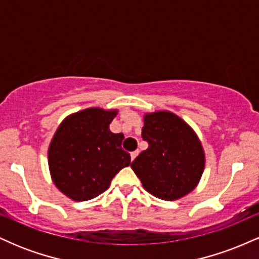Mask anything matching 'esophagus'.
I'll use <instances>...</instances> for the list:
<instances>
[{
	"mask_svg": "<svg viewBox=\"0 0 259 259\" xmlns=\"http://www.w3.org/2000/svg\"><path fill=\"white\" fill-rule=\"evenodd\" d=\"M138 154H139V150H136V151H133V152L130 153V157H132V160L135 159L136 157H138Z\"/></svg>",
	"mask_w": 259,
	"mask_h": 259,
	"instance_id": "1",
	"label": "esophagus"
}]
</instances>
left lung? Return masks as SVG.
Wrapping results in <instances>:
<instances>
[{
    "instance_id": "obj_1",
    "label": "left lung",
    "mask_w": 259,
    "mask_h": 259,
    "mask_svg": "<svg viewBox=\"0 0 259 259\" xmlns=\"http://www.w3.org/2000/svg\"><path fill=\"white\" fill-rule=\"evenodd\" d=\"M141 135L148 148L133 160L132 168L145 190L164 201L192 191L204 167L194 130L173 113L154 112L145 117Z\"/></svg>"
}]
</instances>
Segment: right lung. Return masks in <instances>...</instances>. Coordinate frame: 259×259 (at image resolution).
Segmentation results:
<instances>
[{
	"label": "right lung",
	"instance_id": "1",
	"mask_svg": "<svg viewBox=\"0 0 259 259\" xmlns=\"http://www.w3.org/2000/svg\"><path fill=\"white\" fill-rule=\"evenodd\" d=\"M115 114L117 111L85 109L68 117L53 136L50 170L56 186L72 200L97 197L130 164V154L121 147L124 135L109 130Z\"/></svg>",
	"mask_w": 259,
	"mask_h": 259
}]
</instances>
